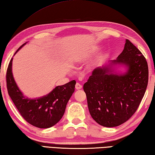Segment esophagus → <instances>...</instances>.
Returning a JSON list of instances; mask_svg holds the SVG:
<instances>
[{
  "instance_id": "1",
  "label": "esophagus",
  "mask_w": 155,
  "mask_h": 155,
  "mask_svg": "<svg viewBox=\"0 0 155 155\" xmlns=\"http://www.w3.org/2000/svg\"><path fill=\"white\" fill-rule=\"evenodd\" d=\"M75 88H76V89L79 90V89H81V88H82V85H81V84H79L78 83H77V84H76V85H75Z\"/></svg>"
}]
</instances>
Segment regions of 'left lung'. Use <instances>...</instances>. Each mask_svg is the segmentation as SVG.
Wrapping results in <instances>:
<instances>
[{
	"instance_id": "1",
	"label": "left lung",
	"mask_w": 155,
	"mask_h": 155,
	"mask_svg": "<svg viewBox=\"0 0 155 155\" xmlns=\"http://www.w3.org/2000/svg\"><path fill=\"white\" fill-rule=\"evenodd\" d=\"M122 64L124 74L112 72L111 66ZM148 81V64L140 51L126 39L124 49L108 66L94 70L83 85L91 117L98 124L113 127L123 124L138 108Z\"/></svg>"
}]
</instances>
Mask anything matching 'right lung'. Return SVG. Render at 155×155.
I'll return each instance as SVG.
<instances>
[{"label": "right lung", "mask_w": 155, "mask_h": 155, "mask_svg": "<svg viewBox=\"0 0 155 155\" xmlns=\"http://www.w3.org/2000/svg\"><path fill=\"white\" fill-rule=\"evenodd\" d=\"M12 61L11 58L7 70V87L8 94L19 112L28 123L36 127L45 129L55 125L65 112L67 103L74 92L76 81L73 80L64 85L57 86L49 94L38 99H29L24 96L14 80Z\"/></svg>", "instance_id": "add662e5"}]
</instances>
